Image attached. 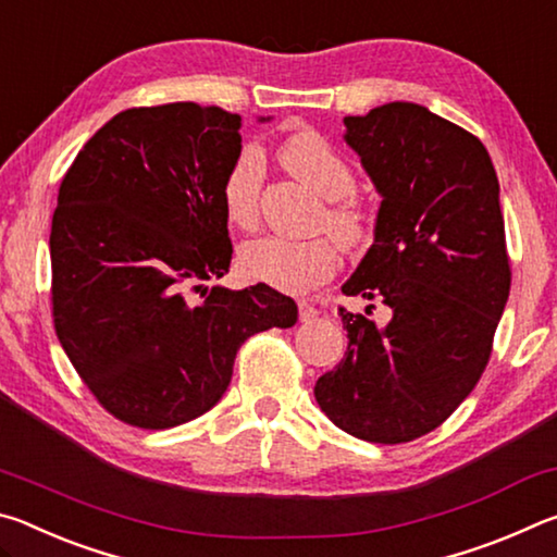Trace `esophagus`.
<instances>
[{"instance_id":"esophagus-1","label":"esophagus","mask_w":557,"mask_h":557,"mask_svg":"<svg viewBox=\"0 0 557 557\" xmlns=\"http://www.w3.org/2000/svg\"><path fill=\"white\" fill-rule=\"evenodd\" d=\"M297 309H299L301 322H309V319H314L319 314V309L312 305V301H307V299H299L297 301Z\"/></svg>"}]
</instances>
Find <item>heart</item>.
<instances>
[{
	"label": "heart",
	"mask_w": 557,
	"mask_h": 557,
	"mask_svg": "<svg viewBox=\"0 0 557 557\" xmlns=\"http://www.w3.org/2000/svg\"><path fill=\"white\" fill-rule=\"evenodd\" d=\"M280 159L299 182L312 186L326 199L319 225L334 238L356 248L371 231V215L366 206L351 196L356 178L351 166L334 152V147L317 132H297L280 147ZM265 178V159L258 147L245 145L225 169L221 201L225 219L243 231L256 228L260 215V191ZM329 235L314 238H285V235H260L240 248V268L245 275L282 292H309L338 268V248Z\"/></svg>",
	"instance_id": "heart-1"
}]
</instances>
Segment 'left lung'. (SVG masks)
Here are the masks:
<instances>
[{"mask_svg":"<svg viewBox=\"0 0 557 557\" xmlns=\"http://www.w3.org/2000/svg\"><path fill=\"white\" fill-rule=\"evenodd\" d=\"M344 125L383 201L342 292L381 301L388 322L338 307L348 346L314 398L348 435L400 445L440 428L492 358L511 289L498 178L471 132L414 102Z\"/></svg>","mask_w":557,"mask_h":557,"instance_id":"obj_1","label":"left lung"}]
</instances>
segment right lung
<instances>
[{
	"mask_svg": "<svg viewBox=\"0 0 557 557\" xmlns=\"http://www.w3.org/2000/svg\"><path fill=\"white\" fill-rule=\"evenodd\" d=\"M240 115L196 102L132 108L73 159L51 223L55 336L117 420L166 430L221 400L238 348L297 322L268 285L206 287L231 268L221 201Z\"/></svg>",
	"mask_w": 557,
	"mask_h": 557,
	"instance_id": "add662e5",
	"label": "right lung"
}]
</instances>
